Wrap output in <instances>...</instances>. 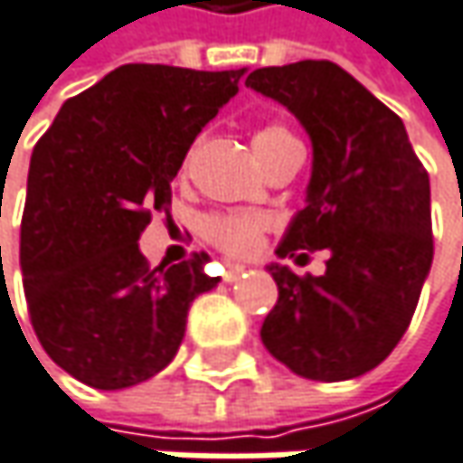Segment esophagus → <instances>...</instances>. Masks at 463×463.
<instances>
[{"label": "esophagus", "instance_id": "esophagus-1", "mask_svg": "<svg viewBox=\"0 0 463 463\" xmlns=\"http://www.w3.org/2000/svg\"><path fill=\"white\" fill-rule=\"evenodd\" d=\"M243 273H246V265H228V270L222 273V278H225L228 283H232V280H238Z\"/></svg>", "mask_w": 463, "mask_h": 463}]
</instances>
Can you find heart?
Wrapping results in <instances>:
<instances>
[{
    "label": "heart",
    "instance_id": "heart-1",
    "mask_svg": "<svg viewBox=\"0 0 463 463\" xmlns=\"http://www.w3.org/2000/svg\"><path fill=\"white\" fill-rule=\"evenodd\" d=\"M294 137L280 124H265L254 132V150L273 146L278 140ZM270 228V220L257 212H214L201 220L203 238L231 257H249L262 246V238Z\"/></svg>",
    "mask_w": 463,
    "mask_h": 463
}]
</instances>
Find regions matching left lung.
I'll return each mask as SVG.
<instances>
[{
	"mask_svg": "<svg viewBox=\"0 0 463 463\" xmlns=\"http://www.w3.org/2000/svg\"><path fill=\"white\" fill-rule=\"evenodd\" d=\"M246 87L286 106L313 143L307 206L275 254H328L323 275L268 265L278 302L262 345L316 382H345L395 350L432 268L430 175L398 113L331 61L257 68Z\"/></svg>",
	"mask_w": 463,
	"mask_h": 463,
	"instance_id": "1",
	"label": "left lung"
}]
</instances>
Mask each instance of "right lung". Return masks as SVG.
<instances>
[{"label":"right lung","instance_id":"right-lung-1","mask_svg":"<svg viewBox=\"0 0 463 463\" xmlns=\"http://www.w3.org/2000/svg\"><path fill=\"white\" fill-rule=\"evenodd\" d=\"M238 71L129 63L65 100L31 153L21 222L31 326L63 371L124 390L164 371L193 299L220 278L209 254L150 268L140 232L169 214L198 132L238 92Z\"/></svg>","mask_w":463,"mask_h":463}]
</instances>
